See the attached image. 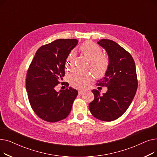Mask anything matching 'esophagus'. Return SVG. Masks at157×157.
Returning <instances> with one entry per match:
<instances>
[{
    "label": "esophagus",
    "instance_id": "esophagus-1",
    "mask_svg": "<svg viewBox=\"0 0 157 157\" xmlns=\"http://www.w3.org/2000/svg\"><path fill=\"white\" fill-rule=\"evenodd\" d=\"M84 93H85V90H78V94L79 95H82Z\"/></svg>",
    "mask_w": 157,
    "mask_h": 157
}]
</instances>
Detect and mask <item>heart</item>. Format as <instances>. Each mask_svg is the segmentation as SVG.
<instances>
[{
  "instance_id": "obj_1",
  "label": "heart",
  "mask_w": 157,
  "mask_h": 157,
  "mask_svg": "<svg viewBox=\"0 0 157 157\" xmlns=\"http://www.w3.org/2000/svg\"><path fill=\"white\" fill-rule=\"evenodd\" d=\"M81 52L90 62V69L97 76H101L108 68L109 60L106 56L102 55L101 47L92 41H86L79 48ZM75 52L71 51L66 60V67H70L75 57ZM67 79L73 87L86 86L92 80V76L87 72L74 69L67 74Z\"/></svg>"
}]
</instances>
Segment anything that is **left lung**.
Returning <instances> with one entry per match:
<instances>
[{
	"mask_svg": "<svg viewBox=\"0 0 157 157\" xmlns=\"http://www.w3.org/2000/svg\"><path fill=\"white\" fill-rule=\"evenodd\" d=\"M109 56L108 68L97 86L108 87L101 95L93 90L94 101L89 104L93 116L102 121H111L124 113L136 95L138 86L136 65L131 55L114 41L101 39L97 43Z\"/></svg>",
	"mask_w": 157,
	"mask_h": 157,
	"instance_id": "1",
	"label": "left lung"
}]
</instances>
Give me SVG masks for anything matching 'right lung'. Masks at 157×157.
<instances>
[{
	"label": "right lung",
	"mask_w": 157,
	"mask_h": 157,
	"mask_svg": "<svg viewBox=\"0 0 157 157\" xmlns=\"http://www.w3.org/2000/svg\"><path fill=\"white\" fill-rule=\"evenodd\" d=\"M78 43L77 39H60L42 46L28 69L26 90L30 104L46 121L53 123L67 117L78 95L77 90L71 87L59 92L55 89L65 76L66 59Z\"/></svg>",
	"instance_id": "obj_1"
}]
</instances>
